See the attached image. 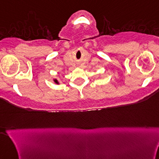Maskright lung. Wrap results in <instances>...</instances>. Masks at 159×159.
Here are the masks:
<instances>
[{
  "label": "right lung",
  "mask_w": 159,
  "mask_h": 159,
  "mask_svg": "<svg viewBox=\"0 0 159 159\" xmlns=\"http://www.w3.org/2000/svg\"><path fill=\"white\" fill-rule=\"evenodd\" d=\"M53 80H54V82H55V83H56V84H58V80H57V79H54Z\"/></svg>",
  "instance_id": "1"
}]
</instances>
